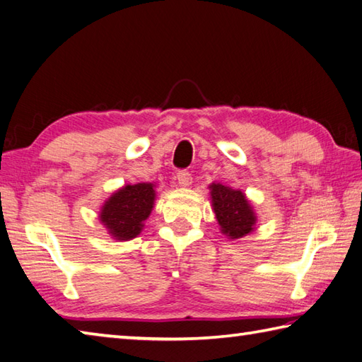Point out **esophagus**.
I'll return each instance as SVG.
<instances>
[{
  "instance_id": "1",
  "label": "esophagus",
  "mask_w": 362,
  "mask_h": 362,
  "mask_svg": "<svg viewBox=\"0 0 362 362\" xmlns=\"http://www.w3.org/2000/svg\"><path fill=\"white\" fill-rule=\"evenodd\" d=\"M176 181H178L180 187H189L190 182H192V176H190L189 172L181 170L178 175H176Z\"/></svg>"
}]
</instances>
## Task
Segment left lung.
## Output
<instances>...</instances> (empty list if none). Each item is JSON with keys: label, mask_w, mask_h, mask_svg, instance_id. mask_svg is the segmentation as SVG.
<instances>
[{"label": "left lung", "mask_w": 362, "mask_h": 362, "mask_svg": "<svg viewBox=\"0 0 362 362\" xmlns=\"http://www.w3.org/2000/svg\"><path fill=\"white\" fill-rule=\"evenodd\" d=\"M208 189L220 231L228 239L238 240L256 230L257 216L240 189H233L222 182H212Z\"/></svg>", "instance_id": "8db88e82"}]
</instances>
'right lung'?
I'll return each instance as SVG.
<instances>
[{
	"instance_id": "obj_1",
	"label": "right lung",
	"mask_w": 362,
	"mask_h": 362,
	"mask_svg": "<svg viewBox=\"0 0 362 362\" xmlns=\"http://www.w3.org/2000/svg\"><path fill=\"white\" fill-rule=\"evenodd\" d=\"M156 184H124L115 190L100 208L98 218L110 238L124 242L137 238L154 208Z\"/></svg>"
}]
</instances>
